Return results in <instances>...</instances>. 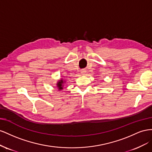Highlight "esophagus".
Wrapping results in <instances>:
<instances>
[{
    "mask_svg": "<svg viewBox=\"0 0 152 152\" xmlns=\"http://www.w3.org/2000/svg\"><path fill=\"white\" fill-rule=\"evenodd\" d=\"M81 75H84L86 73V71L85 70H82L81 71Z\"/></svg>",
    "mask_w": 152,
    "mask_h": 152,
    "instance_id": "esophagus-1",
    "label": "esophagus"
}]
</instances>
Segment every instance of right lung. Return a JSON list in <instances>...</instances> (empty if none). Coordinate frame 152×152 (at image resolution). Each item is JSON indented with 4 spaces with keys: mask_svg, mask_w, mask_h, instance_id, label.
Masks as SVG:
<instances>
[{
    "mask_svg": "<svg viewBox=\"0 0 152 152\" xmlns=\"http://www.w3.org/2000/svg\"><path fill=\"white\" fill-rule=\"evenodd\" d=\"M64 82L65 81H64V80H62V79H61V80H60L58 82H57V86L58 87V90H62L63 89V85H64Z\"/></svg>",
    "mask_w": 152,
    "mask_h": 152,
    "instance_id": "obj_1",
    "label": "right lung"
}]
</instances>
